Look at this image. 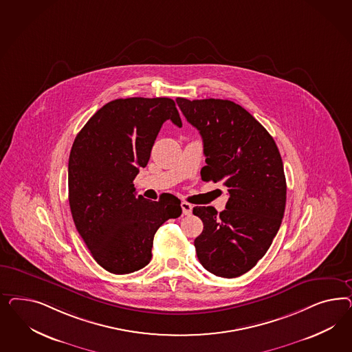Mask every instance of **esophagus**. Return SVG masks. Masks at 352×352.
<instances>
[{
	"label": "esophagus",
	"mask_w": 352,
	"mask_h": 352,
	"mask_svg": "<svg viewBox=\"0 0 352 352\" xmlns=\"http://www.w3.org/2000/svg\"><path fill=\"white\" fill-rule=\"evenodd\" d=\"M182 212L184 215H190L192 213V205L190 203H187V201H182Z\"/></svg>",
	"instance_id": "obj_1"
}]
</instances>
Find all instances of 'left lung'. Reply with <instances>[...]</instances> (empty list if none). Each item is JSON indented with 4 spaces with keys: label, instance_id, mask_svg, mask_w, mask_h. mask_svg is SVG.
Here are the masks:
<instances>
[{
    "label": "left lung",
    "instance_id": "left-lung-1",
    "mask_svg": "<svg viewBox=\"0 0 352 352\" xmlns=\"http://www.w3.org/2000/svg\"><path fill=\"white\" fill-rule=\"evenodd\" d=\"M177 103L203 138V181L222 182L230 195L219 214L213 206L193 208L204 223L195 239L196 254L215 276H241L266 254L284 217L280 152L266 129L231 100L178 98Z\"/></svg>",
    "mask_w": 352,
    "mask_h": 352
}]
</instances>
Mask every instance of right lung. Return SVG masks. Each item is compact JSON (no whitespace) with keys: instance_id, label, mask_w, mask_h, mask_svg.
I'll return each mask as SVG.
<instances>
[{"instance_id":"right-lung-1","label":"right lung","mask_w":352,"mask_h":352,"mask_svg":"<svg viewBox=\"0 0 352 352\" xmlns=\"http://www.w3.org/2000/svg\"><path fill=\"white\" fill-rule=\"evenodd\" d=\"M182 126L170 98L116 99L77 134L68 161V200L76 228L99 266L130 274L147 266L161 224L182 214L170 193L137 197L133 181L148 164L165 121Z\"/></svg>"}]
</instances>
